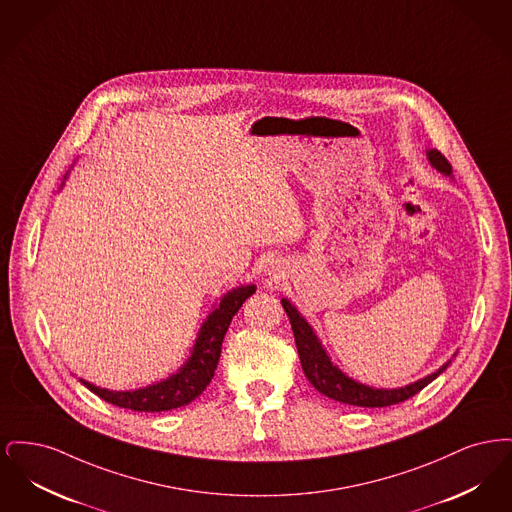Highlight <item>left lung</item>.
<instances>
[{"mask_svg":"<svg viewBox=\"0 0 512 512\" xmlns=\"http://www.w3.org/2000/svg\"><path fill=\"white\" fill-rule=\"evenodd\" d=\"M426 157H428V163L436 171L445 174V176H453L449 161L439 153L438 149H428ZM282 307H284L286 315L290 317V322H292L293 338H295L299 361H301L305 376L309 378V382L322 395H326L334 401L345 403V405L374 409V407H390L395 403H401V401L416 395L422 388H426L430 382H434L439 374L451 365V359L457 355L455 353L447 363L439 366L436 372L416 380L409 386L391 388V390L390 388H372V386H366V384L353 380L351 376H347L341 368L332 363V359L328 357L322 341L318 340L313 326L295 309V305L290 299L282 297Z\"/></svg>","mask_w":512,"mask_h":512,"instance_id":"8db88e82","label":"left lung"}]
</instances>
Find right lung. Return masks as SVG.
Instances as JSON below:
<instances>
[{"mask_svg": "<svg viewBox=\"0 0 512 512\" xmlns=\"http://www.w3.org/2000/svg\"><path fill=\"white\" fill-rule=\"evenodd\" d=\"M255 290L257 288L253 284H245V286L232 288L230 292L220 297L219 303H215L213 311L201 324L188 361L169 378L149 384L146 388L128 391L107 390V388L94 386L92 382H86L82 378L78 380L103 401L117 405L121 409H130V411L161 413V411H171L192 403L195 397L201 395L209 386L211 378L215 376L222 340L232 322V317L240 311L245 299L253 295Z\"/></svg>", "mask_w": 512, "mask_h": 512, "instance_id": "obj_1", "label": "right lung"}]
</instances>
